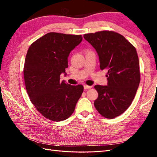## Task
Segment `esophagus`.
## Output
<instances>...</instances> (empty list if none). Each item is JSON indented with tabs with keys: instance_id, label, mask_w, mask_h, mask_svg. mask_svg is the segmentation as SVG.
I'll return each mask as SVG.
<instances>
[{
	"instance_id": "obj_1",
	"label": "esophagus",
	"mask_w": 157,
	"mask_h": 157,
	"mask_svg": "<svg viewBox=\"0 0 157 157\" xmlns=\"http://www.w3.org/2000/svg\"><path fill=\"white\" fill-rule=\"evenodd\" d=\"M84 89H90L92 88V86H88V85H86V84H85V85H84Z\"/></svg>"
}]
</instances>
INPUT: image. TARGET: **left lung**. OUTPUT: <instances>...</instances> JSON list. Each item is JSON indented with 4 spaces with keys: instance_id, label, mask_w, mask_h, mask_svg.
<instances>
[{
    "instance_id": "8db88e82",
    "label": "left lung",
    "mask_w": 157,
    "mask_h": 157,
    "mask_svg": "<svg viewBox=\"0 0 157 157\" xmlns=\"http://www.w3.org/2000/svg\"><path fill=\"white\" fill-rule=\"evenodd\" d=\"M84 38L98 52L101 70L107 71V86H94L98 92L94 106L101 116L112 119L130 106L139 86L140 71L136 48L113 31L88 33Z\"/></svg>"
}]
</instances>
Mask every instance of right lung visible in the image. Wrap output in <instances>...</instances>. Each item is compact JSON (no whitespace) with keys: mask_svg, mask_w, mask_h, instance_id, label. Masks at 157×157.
<instances>
[{"mask_svg":"<svg viewBox=\"0 0 157 157\" xmlns=\"http://www.w3.org/2000/svg\"><path fill=\"white\" fill-rule=\"evenodd\" d=\"M82 40L81 35L51 32L33 42L27 50L23 67L27 92L36 110L50 121L68 118L83 92L81 84L60 82L71 51Z\"/></svg>","mask_w":157,"mask_h":157,"instance_id":"1","label":"right lung"}]
</instances>
